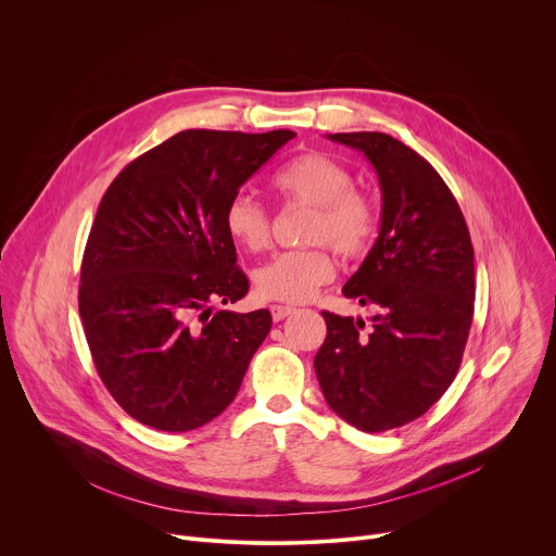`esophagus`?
Here are the masks:
<instances>
[{"label":"esophagus","mask_w":556,"mask_h":556,"mask_svg":"<svg viewBox=\"0 0 556 556\" xmlns=\"http://www.w3.org/2000/svg\"><path fill=\"white\" fill-rule=\"evenodd\" d=\"M292 312H294V307H292V305H281V303L270 305V314H273V319H275V321H283L286 316H290Z\"/></svg>","instance_id":"1"}]
</instances>
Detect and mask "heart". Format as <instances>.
<instances>
[{"label":"heart","instance_id":"b5f03b06","mask_svg":"<svg viewBox=\"0 0 556 556\" xmlns=\"http://www.w3.org/2000/svg\"><path fill=\"white\" fill-rule=\"evenodd\" d=\"M273 189L283 204L312 206L303 240L314 247L273 257L255 273V292L266 301L303 303L334 277L326 244L345 260L363 257L378 235L380 213L374 198L354 187L352 172L321 151L292 157L275 174ZM224 226L230 240L249 253L270 247V217L247 195L228 202Z\"/></svg>","mask_w":556,"mask_h":556}]
</instances>
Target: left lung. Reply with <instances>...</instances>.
Returning a JSON list of instances; mask_svg holds the SVG:
<instances>
[{"mask_svg": "<svg viewBox=\"0 0 556 556\" xmlns=\"http://www.w3.org/2000/svg\"><path fill=\"white\" fill-rule=\"evenodd\" d=\"M328 138L363 151L378 174V240L343 286L378 314L365 330L324 309L314 371L337 416L380 433L420 418L457 376L475 307L472 244L451 189L412 147L380 131Z\"/></svg>", "mask_w": 556, "mask_h": 556, "instance_id": "8db88e82", "label": "left lung"}]
</instances>
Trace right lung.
<instances>
[{
  "label": "right lung",
  "instance_id": "1",
  "mask_svg": "<svg viewBox=\"0 0 556 556\" xmlns=\"http://www.w3.org/2000/svg\"><path fill=\"white\" fill-rule=\"evenodd\" d=\"M294 136L185 129L108 187L81 262L78 312L103 384L134 420L191 431L240 391L273 316L213 309L249 292L224 211Z\"/></svg>",
  "mask_w": 556,
  "mask_h": 556
}]
</instances>
